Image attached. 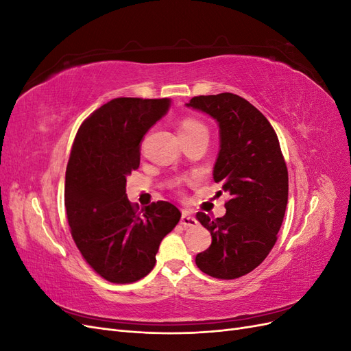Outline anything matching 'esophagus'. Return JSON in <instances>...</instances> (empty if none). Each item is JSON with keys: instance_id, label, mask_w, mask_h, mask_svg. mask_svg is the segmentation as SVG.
<instances>
[{"instance_id": "esophagus-1", "label": "esophagus", "mask_w": 351, "mask_h": 351, "mask_svg": "<svg viewBox=\"0 0 351 351\" xmlns=\"http://www.w3.org/2000/svg\"><path fill=\"white\" fill-rule=\"evenodd\" d=\"M180 224H182L183 227H195L197 224V219L190 214V212L184 210L182 214V219H180Z\"/></svg>"}]
</instances>
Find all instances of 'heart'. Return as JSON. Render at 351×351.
<instances>
[{
    "label": "heart",
    "instance_id": "heart-1",
    "mask_svg": "<svg viewBox=\"0 0 351 351\" xmlns=\"http://www.w3.org/2000/svg\"><path fill=\"white\" fill-rule=\"evenodd\" d=\"M206 132V127L204 123H200L196 119H192V117H187V119H183L178 124V134L180 137H189V136H195L197 133H204Z\"/></svg>",
    "mask_w": 351,
    "mask_h": 351
}]
</instances>
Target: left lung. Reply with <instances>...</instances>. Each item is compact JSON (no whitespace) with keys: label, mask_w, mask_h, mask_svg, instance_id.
<instances>
[{"label":"left lung","mask_w":351,"mask_h":351,"mask_svg":"<svg viewBox=\"0 0 351 351\" xmlns=\"http://www.w3.org/2000/svg\"><path fill=\"white\" fill-rule=\"evenodd\" d=\"M186 105L219 125L214 180L230 195L224 217L196 214L212 236L209 249L196 254V265L214 278H240L268 256L284 219L289 171L278 137L267 117L239 95H200Z\"/></svg>","instance_id":"8db88e82"}]
</instances>
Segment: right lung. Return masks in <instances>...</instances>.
I'll use <instances>...</instances> for the list:
<instances>
[{"instance_id": "1", "label": "right lung", "mask_w": 351, "mask_h": 351, "mask_svg": "<svg viewBox=\"0 0 351 351\" xmlns=\"http://www.w3.org/2000/svg\"><path fill=\"white\" fill-rule=\"evenodd\" d=\"M168 98H115L79 127L66 171L64 205L74 243L102 278L129 284L155 267L162 239L180 221L169 202L139 212L125 195L139 168L141 142L169 108Z\"/></svg>"}]
</instances>
